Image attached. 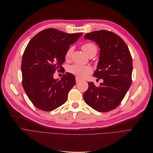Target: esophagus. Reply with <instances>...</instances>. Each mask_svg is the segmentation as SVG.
Here are the masks:
<instances>
[{
  "label": "esophagus",
  "instance_id": "34e87169",
  "mask_svg": "<svg viewBox=\"0 0 153 153\" xmlns=\"http://www.w3.org/2000/svg\"><path fill=\"white\" fill-rule=\"evenodd\" d=\"M81 82V79H79L78 77H76V83H78V82Z\"/></svg>",
  "mask_w": 153,
  "mask_h": 153
}]
</instances>
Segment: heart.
Returning a JSON list of instances; mask_svg holds the SVG:
<instances>
[{
	"instance_id": "obj_1",
	"label": "heart",
	"mask_w": 153,
	"mask_h": 153,
	"mask_svg": "<svg viewBox=\"0 0 153 153\" xmlns=\"http://www.w3.org/2000/svg\"><path fill=\"white\" fill-rule=\"evenodd\" d=\"M82 49L86 55L89 54L93 50L97 51L96 46L91 43H85V44L83 45L82 46ZM71 51L72 49L71 48H69L67 50L66 54H65V57L69 58L71 55ZM68 71L73 75H75L78 78H84L88 74H91L92 72V68L90 66H86V65L74 64L68 67Z\"/></svg>"
}]
</instances>
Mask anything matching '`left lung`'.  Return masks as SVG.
I'll list each match as a JSON object with an SVG mask.
<instances>
[{
    "label": "left lung",
    "instance_id": "left-lung-1",
    "mask_svg": "<svg viewBox=\"0 0 153 153\" xmlns=\"http://www.w3.org/2000/svg\"><path fill=\"white\" fill-rule=\"evenodd\" d=\"M84 38L95 42L100 48L93 76L103 79L99 87L88 83L84 100L97 111H110L120 105L131 85V55L125 42L113 32L94 31L86 34Z\"/></svg>",
    "mask_w": 153,
    "mask_h": 153
}]
</instances>
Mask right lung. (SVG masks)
<instances>
[{
  "instance_id": "obj_1",
  "label": "right lung",
  "mask_w": 153,
  "mask_h": 153,
  "mask_svg": "<svg viewBox=\"0 0 153 153\" xmlns=\"http://www.w3.org/2000/svg\"><path fill=\"white\" fill-rule=\"evenodd\" d=\"M82 35L47 28L28 43L22 60V86L29 100L39 110L53 111L66 102L69 91L76 83L75 77L67 72L61 79H54L53 74L63 68L70 45Z\"/></svg>"
}]
</instances>
